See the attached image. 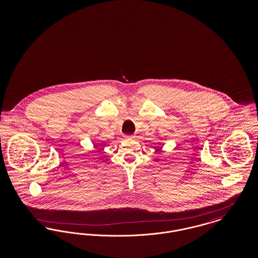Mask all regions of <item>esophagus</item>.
<instances>
[{
    "label": "esophagus",
    "instance_id": "obj_1",
    "mask_svg": "<svg viewBox=\"0 0 258 258\" xmlns=\"http://www.w3.org/2000/svg\"><path fill=\"white\" fill-rule=\"evenodd\" d=\"M125 138H126V139H133L134 136H125Z\"/></svg>",
    "mask_w": 258,
    "mask_h": 258
}]
</instances>
